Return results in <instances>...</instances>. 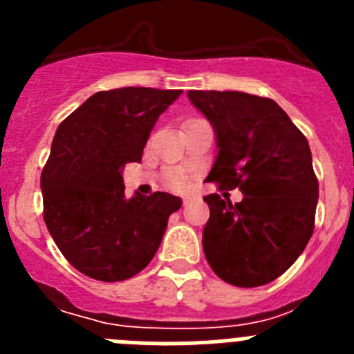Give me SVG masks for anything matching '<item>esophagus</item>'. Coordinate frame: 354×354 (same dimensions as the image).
Segmentation results:
<instances>
[{"label":"esophagus","mask_w":354,"mask_h":354,"mask_svg":"<svg viewBox=\"0 0 354 354\" xmlns=\"http://www.w3.org/2000/svg\"><path fill=\"white\" fill-rule=\"evenodd\" d=\"M193 200H195V196H193V195H187V196H184V198H183V205L192 204Z\"/></svg>","instance_id":"esophagus-1"}]
</instances>
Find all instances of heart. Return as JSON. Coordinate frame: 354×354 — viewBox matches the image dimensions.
I'll use <instances>...</instances> for the list:
<instances>
[{"label": "heart", "instance_id": "1", "mask_svg": "<svg viewBox=\"0 0 354 354\" xmlns=\"http://www.w3.org/2000/svg\"><path fill=\"white\" fill-rule=\"evenodd\" d=\"M168 184H170L174 189H184V187L187 186V177L184 174H171L170 177H168Z\"/></svg>", "mask_w": 354, "mask_h": 354}]
</instances>
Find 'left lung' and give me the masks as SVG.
Returning <instances> with one entry per match:
<instances>
[{"mask_svg": "<svg viewBox=\"0 0 354 354\" xmlns=\"http://www.w3.org/2000/svg\"><path fill=\"white\" fill-rule=\"evenodd\" d=\"M189 101L214 127L218 156L207 180L239 187L232 204L204 196L205 259L236 287H259L286 273L314 232L319 183L301 131L273 99L245 92L189 90Z\"/></svg>", "mask_w": 354, "mask_h": 354, "instance_id": "obj_1", "label": "left lung"}]
</instances>
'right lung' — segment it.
I'll list each match as a JSON object with an SVG mask.
<instances>
[{"label": "right lung", "mask_w": 354, "mask_h": 354, "mask_svg": "<svg viewBox=\"0 0 354 354\" xmlns=\"http://www.w3.org/2000/svg\"><path fill=\"white\" fill-rule=\"evenodd\" d=\"M183 90L126 86L88 97L56 129L40 175L44 221L77 271L101 282H122L158 252L171 212L170 193L127 200L122 170L142 161L159 115Z\"/></svg>", "instance_id": "obj_1"}]
</instances>
